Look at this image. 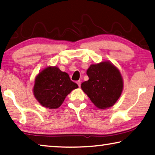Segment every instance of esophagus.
Listing matches in <instances>:
<instances>
[{
  "label": "esophagus",
  "instance_id": "obj_1",
  "mask_svg": "<svg viewBox=\"0 0 155 155\" xmlns=\"http://www.w3.org/2000/svg\"><path fill=\"white\" fill-rule=\"evenodd\" d=\"M77 84H78V87L81 86V81H77Z\"/></svg>",
  "mask_w": 155,
  "mask_h": 155
}]
</instances>
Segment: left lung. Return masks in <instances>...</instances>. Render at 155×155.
Wrapping results in <instances>:
<instances>
[{
  "label": "left lung",
  "mask_w": 155,
  "mask_h": 155,
  "mask_svg": "<svg viewBox=\"0 0 155 155\" xmlns=\"http://www.w3.org/2000/svg\"><path fill=\"white\" fill-rule=\"evenodd\" d=\"M88 81L81 85L94 105L100 109L114 106L123 91V78L119 69L109 61L92 64L87 70Z\"/></svg>",
  "instance_id": "left-lung-1"
}]
</instances>
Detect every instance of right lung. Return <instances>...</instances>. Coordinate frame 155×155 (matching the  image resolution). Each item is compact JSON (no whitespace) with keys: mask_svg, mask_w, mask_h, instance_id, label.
Here are the masks:
<instances>
[{"mask_svg":"<svg viewBox=\"0 0 155 155\" xmlns=\"http://www.w3.org/2000/svg\"><path fill=\"white\" fill-rule=\"evenodd\" d=\"M78 87L71 81L68 74L56 66H48L35 78L33 92L40 104L49 109H56L73 90Z\"/></svg>","mask_w":155,"mask_h":155,"instance_id":"1","label":"right lung"}]
</instances>
